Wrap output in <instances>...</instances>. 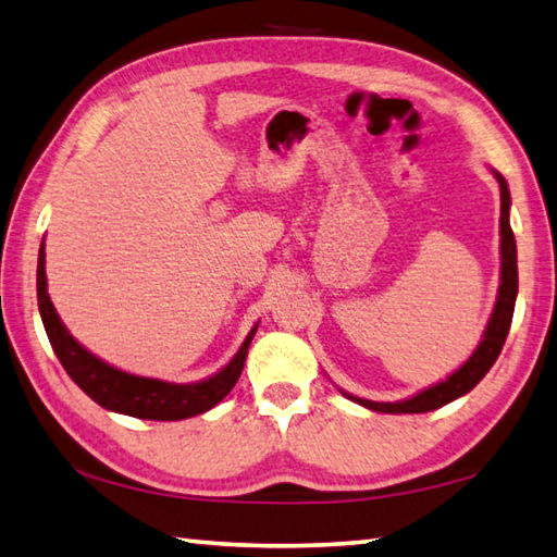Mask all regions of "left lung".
Wrapping results in <instances>:
<instances>
[{"instance_id":"obj_1","label":"left lung","mask_w":557,"mask_h":557,"mask_svg":"<svg viewBox=\"0 0 557 557\" xmlns=\"http://www.w3.org/2000/svg\"><path fill=\"white\" fill-rule=\"evenodd\" d=\"M497 183H500V255H503V274H500V293H497V302L495 310L491 314V322L485 326L483 342L479 348L473 350V356L463 362V366L449 374L445 382L435 384L421 394L411 396L406 401H394V404H382V401H368V399H358V396L346 394L348 399L358 401L360 406L370 408V411H380V413H428L435 411V408L445 406L454 399H459L467 392H471L475 384H479L485 372L493 368V362L500 356V350L505 346V338L509 332V324H512V314H515V300H517V288H519V276H517V243H515V233L512 225H509V189L505 177L500 173H495Z\"/></svg>"}]
</instances>
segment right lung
Returning a JSON list of instances; mask_svg holds the SVG:
<instances>
[{
  "mask_svg": "<svg viewBox=\"0 0 557 557\" xmlns=\"http://www.w3.org/2000/svg\"><path fill=\"white\" fill-rule=\"evenodd\" d=\"M38 308L54 356L60 358L62 368L78 387L108 411L144 418V421H183V418L199 416L223 401L235 382L240 380L247 348L257 332L252 329L247 334L240 350L219 374L197 384H170L122 372L88 354L82 344H76V338L66 332V326L57 317L48 295V278H45V245H40L38 255Z\"/></svg>",
  "mask_w": 557,
  "mask_h": 557,
  "instance_id": "right-lung-1",
  "label": "right lung"
}]
</instances>
